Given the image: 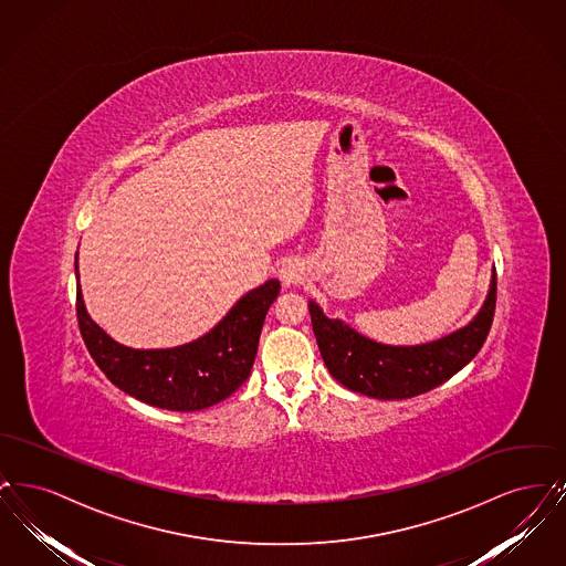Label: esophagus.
Listing matches in <instances>:
<instances>
[{
	"label": "esophagus",
	"mask_w": 566,
	"mask_h": 566,
	"mask_svg": "<svg viewBox=\"0 0 566 566\" xmlns=\"http://www.w3.org/2000/svg\"><path fill=\"white\" fill-rule=\"evenodd\" d=\"M277 275H280V282L284 286H295V284L301 282V277H303V268L296 261H286V263H282Z\"/></svg>",
	"instance_id": "34e87169"
}]
</instances>
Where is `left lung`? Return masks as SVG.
Returning a JSON list of instances; mask_svg holds the SVG:
<instances>
[{
  "mask_svg": "<svg viewBox=\"0 0 566 566\" xmlns=\"http://www.w3.org/2000/svg\"><path fill=\"white\" fill-rule=\"evenodd\" d=\"M496 307V271L478 316L454 333L420 346H386L331 321L310 301L312 328L328 374L352 392L374 399H409L458 374L482 350Z\"/></svg>",
  "mask_w": 566,
  "mask_h": 566,
  "instance_id": "8db88e82",
  "label": "left lung"
}]
</instances>
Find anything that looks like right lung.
<instances>
[{
    "label": "right lung",
    "mask_w": 566,
    "mask_h": 566,
    "mask_svg": "<svg viewBox=\"0 0 566 566\" xmlns=\"http://www.w3.org/2000/svg\"><path fill=\"white\" fill-rule=\"evenodd\" d=\"M277 295L280 282L268 280L243 295L210 333L167 350H134L114 342L86 314L81 284L76 314L86 350L114 386L153 407L199 411L231 397L248 379L268 310Z\"/></svg>",
    "instance_id": "1"
}]
</instances>
